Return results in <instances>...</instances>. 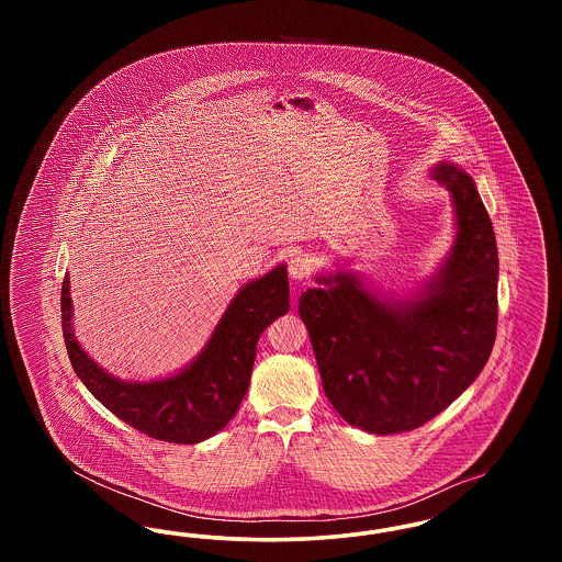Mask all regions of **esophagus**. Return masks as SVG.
I'll return each instance as SVG.
<instances>
[{"instance_id": "1", "label": "esophagus", "mask_w": 562, "mask_h": 562, "mask_svg": "<svg viewBox=\"0 0 562 562\" xmlns=\"http://www.w3.org/2000/svg\"><path fill=\"white\" fill-rule=\"evenodd\" d=\"M310 271H312V263H310L307 257H303V255H294V257H291V261H289L291 280L301 282V280H305V278L310 276Z\"/></svg>"}]
</instances>
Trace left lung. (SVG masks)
I'll use <instances>...</instances> for the list:
<instances>
[{
  "mask_svg": "<svg viewBox=\"0 0 562 562\" xmlns=\"http://www.w3.org/2000/svg\"><path fill=\"white\" fill-rule=\"evenodd\" d=\"M431 177L447 186L454 240L415 291L383 294L353 269L322 271L299 299L322 387L349 426L369 434L419 428L481 374L497 330V241L474 179L453 161Z\"/></svg>",
  "mask_w": 562,
  "mask_h": 562,
  "instance_id": "obj_1",
  "label": "left lung"
}]
</instances>
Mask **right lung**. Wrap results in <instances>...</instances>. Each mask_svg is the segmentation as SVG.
<instances>
[{
	"label": "right lung",
	"instance_id": "right-lung-1",
	"mask_svg": "<svg viewBox=\"0 0 562 562\" xmlns=\"http://www.w3.org/2000/svg\"><path fill=\"white\" fill-rule=\"evenodd\" d=\"M69 289V276H65L63 337L81 383L128 426L175 445H198L232 422L250 385L261 333L291 307L289 271L280 263L241 286L206 346L183 369L151 381H124L99 367L81 348L74 330Z\"/></svg>",
	"mask_w": 562,
	"mask_h": 562
}]
</instances>
